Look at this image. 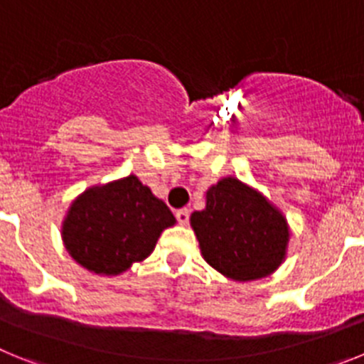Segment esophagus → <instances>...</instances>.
Masks as SVG:
<instances>
[{
    "instance_id": "1",
    "label": "esophagus",
    "mask_w": 364,
    "mask_h": 364,
    "mask_svg": "<svg viewBox=\"0 0 364 364\" xmlns=\"http://www.w3.org/2000/svg\"><path fill=\"white\" fill-rule=\"evenodd\" d=\"M175 215H176V220H178L182 226H186V224L189 222V210H178Z\"/></svg>"
}]
</instances>
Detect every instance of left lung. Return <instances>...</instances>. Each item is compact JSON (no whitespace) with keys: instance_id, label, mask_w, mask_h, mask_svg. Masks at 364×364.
<instances>
[{"instance_id":"left-lung-1","label":"left lung","mask_w":364,"mask_h":364,"mask_svg":"<svg viewBox=\"0 0 364 364\" xmlns=\"http://www.w3.org/2000/svg\"><path fill=\"white\" fill-rule=\"evenodd\" d=\"M191 228L210 266L233 281L268 277L286 257L290 228L284 215L259 191L228 176L205 193V208Z\"/></svg>"}]
</instances>
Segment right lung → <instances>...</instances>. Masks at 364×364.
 <instances>
[{
	"instance_id": "obj_1",
	"label": "right lung",
	"mask_w": 364,
	"mask_h": 364,
	"mask_svg": "<svg viewBox=\"0 0 364 364\" xmlns=\"http://www.w3.org/2000/svg\"><path fill=\"white\" fill-rule=\"evenodd\" d=\"M171 210L134 175L85 189L70 204L63 244L80 266L98 275H120L153 253Z\"/></svg>"
}]
</instances>
